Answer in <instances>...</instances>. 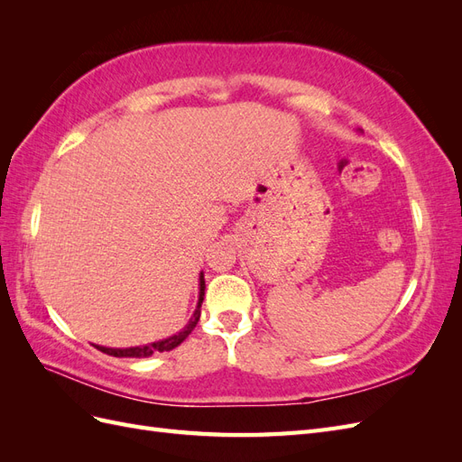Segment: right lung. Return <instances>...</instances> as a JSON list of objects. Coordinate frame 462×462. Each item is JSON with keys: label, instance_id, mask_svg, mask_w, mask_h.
<instances>
[{"label": "right lung", "instance_id": "add662e5", "mask_svg": "<svg viewBox=\"0 0 462 462\" xmlns=\"http://www.w3.org/2000/svg\"><path fill=\"white\" fill-rule=\"evenodd\" d=\"M199 302H197V310H194L192 318L189 319V324L180 329L179 333L171 335V337L167 339H162V341H156V343H148V345H141V346H129V348H111V346H102V345H94L97 351H102L109 356H117V358H146V356H152L156 351L163 353V351H173L175 346H179L180 343H183L189 333L197 328L199 319H200V306H202V300H204V289H206V282H204V273H200V283H199Z\"/></svg>", "mask_w": 462, "mask_h": 462}]
</instances>
